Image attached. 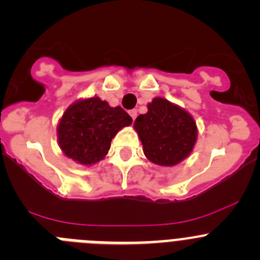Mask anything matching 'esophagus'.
<instances>
[{
    "instance_id": "obj_1",
    "label": "esophagus",
    "mask_w": 260,
    "mask_h": 260,
    "mask_svg": "<svg viewBox=\"0 0 260 260\" xmlns=\"http://www.w3.org/2000/svg\"><path fill=\"white\" fill-rule=\"evenodd\" d=\"M129 115H131V118H132L133 120H135V119L137 118V110H131L129 111Z\"/></svg>"
}]
</instances>
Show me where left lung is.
Wrapping results in <instances>:
<instances>
[{
  "label": "left lung",
  "instance_id": "8db88e82",
  "mask_svg": "<svg viewBox=\"0 0 260 260\" xmlns=\"http://www.w3.org/2000/svg\"><path fill=\"white\" fill-rule=\"evenodd\" d=\"M133 128L151 163L173 167L190 156L198 140L193 116L163 97L147 104V113L138 115Z\"/></svg>",
  "mask_w": 260,
  "mask_h": 260
}]
</instances>
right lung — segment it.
<instances>
[{"label":"right lung","instance_id":"obj_1","mask_svg":"<svg viewBox=\"0 0 260 260\" xmlns=\"http://www.w3.org/2000/svg\"><path fill=\"white\" fill-rule=\"evenodd\" d=\"M132 118L120 106L92 96L74 101L57 124V144L68 157L81 166H93L108 155L111 140Z\"/></svg>","mask_w":260,"mask_h":260}]
</instances>
